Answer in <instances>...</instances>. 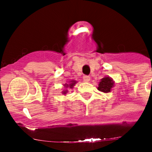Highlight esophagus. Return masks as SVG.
<instances>
[{
	"mask_svg": "<svg viewBox=\"0 0 152 152\" xmlns=\"http://www.w3.org/2000/svg\"><path fill=\"white\" fill-rule=\"evenodd\" d=\"M83 80H84V82H90V76H83Z\"/></svg>",
	"mask_w": 152,
	"mask_h": 152,
	"instance_id": "esophagus-1",
	"label": "esophagus"
}]
</instances>
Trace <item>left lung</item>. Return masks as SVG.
I'll use <instances>...</instances> for the list:
<instances>
[{
	"mask_svg": "<svg viewBox=\"0 0 152 152\" xmlns=\"http://www.w3.org/2000/svg\"><path fill=\"white\" fill-rule=\"evenodd\" d=\"M114 85V81H113V79L111 77H110V76H104L99 82L97 89L99 91L107 93L112 91V89L113 88Z\"/></svg>",
	"mask_w": 152,
	"mask_h": 152,
	"instance_id": "8db88e82",
	"label": "left lung"
}]
</instances>
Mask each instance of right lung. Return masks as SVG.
Wrapping results in <instances>:
<instances>
[{
	"mask_svg": "<svg viewBox=\"0 0 152 152\" xmlns=\"http://www.w3.org/2000/svg\"><path fill=\"white\" fill-rule=\"evenodd\" d=\"M76 83H77V82H76V80H70V81H69L67 83H65V85H64V87H65V89H67V88L72 89L73 87H74L75 85H76ZM67 92H68V90H63V91L62 92V93L65 96Z\"/></svg>",
	"mask_w": 152,
	"mask_h": 152,
	"instance_id": "right-lung-1",
	"label": "right lung"
}]
</instances>
